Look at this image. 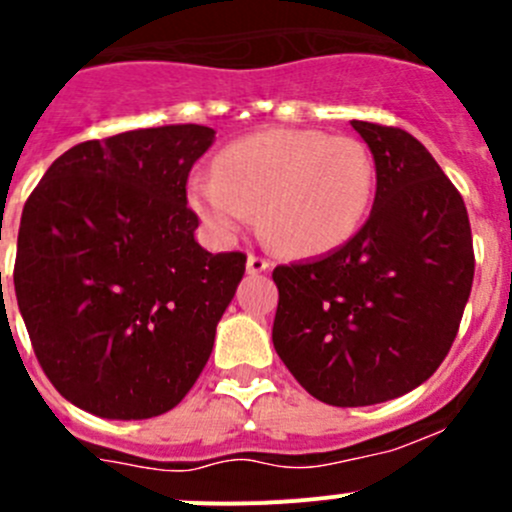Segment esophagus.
Wrapping results in <instances>:
<instances>
[{
    "label": "esophagus",
    "mask_w": 512,
    "mask_h": 512,
    "mask_svg": "<svg viewBox=\"0 0 512 512\" xmlns=\"http://www.w3.org/2000/svg\"><path fill=\"white\" fill-rule=\"evenodd\" d=\"M272 267V262L267 260V257L257 255V252H250L247 255V272H252V275H260V272H267Z\"/></svg>",
    "instance_id": "obj_1"
}]
</instances>
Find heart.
<instances>
[{"mask_svg":"<svg viewBox=\"0 0 512 512\" xmlns=\"http://www.w3.org/2000/svg\"><path fill=\"white\" fill-rule=\"evenodd\" d=\"M375 195V162L355 137L267 130L222 147L212 175L187 182V202L222 240L255 222L272 245L315 257L345 245Z\"/></svg>","mask_w":512,"mask_h":512,"instance_id":"heart-1","label":"heart"}]
</instances>
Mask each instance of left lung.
Listing matches in <instances>:
<instances>
[{
    "instance_id": "obj_1",
    "label": "left lung",
    "mask_w": 512,
    "mask_h": 512,
    "mask_svg": "<svg viewBox=\"0 0 512 512\" xmlns=\"http://www.w3.org/2000/svg\"><path fill=\"white\" fill-rule=\"evenodd\" d=\"M352 127L375 160L370 220L340 250L272 270V342L312 398L385 403L428 380L448 355L475 272L465 202L400 127Z\"/></svg>"
}]
</instances>
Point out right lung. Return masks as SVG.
<instances>
[{
    "label": "right lung",
    "mask_w": 512,
    "mask_h": 512,
    "mask_svg": "<svg viewBox=\"0 0 512 512\" xmlns=\"http://www.w3.org/2000/svg\"><path fill=\"white\" fill-rule=\"evenodd\" d=\"M212 140L202 124H165L82 142L24 202L19 312L44 375L87 413H167L210 360L247 262L195 242L187 177Z\"/></svg>",
    "instance_id": "obj_1"
}]
</instances>
